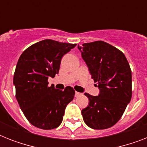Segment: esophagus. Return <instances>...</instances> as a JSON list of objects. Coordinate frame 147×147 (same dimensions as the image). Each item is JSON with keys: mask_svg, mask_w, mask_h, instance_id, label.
<instances>
[{"mask_svg": "<svg viewBox=\"0 0 147 147\" xmlns=\"http://www.w3.org/2000/svg\"><path fill=\"white\" fill-rule=\"evenodd\" d=\"M80 95H82V94H81V93L76 92V94H75V96H76V98H78V97H79Z\"/></svg>", "mask_w": 147, "mask_h": 147, "instance_id": "obj_1", "label": "esophagus"}]
</instances>
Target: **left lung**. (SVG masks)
<instances>
[{
	"mask_svg": "<svg viewBox=\"0 0 147 147\" xmlns=\"http://www.w3.org/2000/svg\"><path fill=\"white\" fill-rule=\"evenodd\" d=\"M92 78L100 90L98 96L88 93L89 105L82 110L89 127L107 129L121 119L132 97V75L125 55L103 41L78 46Z\"/></svg>",
	"mask_w": 147,
	"mask_h": 147,
	"instance_id": "1",
	"label": "left lung"
}]
</instances>
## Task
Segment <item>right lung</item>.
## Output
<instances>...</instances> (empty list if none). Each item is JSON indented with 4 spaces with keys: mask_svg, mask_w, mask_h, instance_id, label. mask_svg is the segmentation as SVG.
<instances>
[{
    "mask_svg": "<svg viewBox=\"0 0 147 147\" xmlns=\"http://www.w3.org/2000/svg\"><path fill=\"white\" fill-rule=\"evenodd\" d=\"M76 44L44 40L28 47L17 62L13 85L16 98L29 122L38 128L52 130L61 124L67 105L75 91L49 86L48 78L59 73L62 56Z\"/></svg>",
    "mask_w": 147,
    "mask_h": 147,
    "instance_id": "obj_1",
    "label": "right lung"
}]
</instances>
